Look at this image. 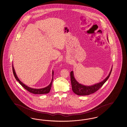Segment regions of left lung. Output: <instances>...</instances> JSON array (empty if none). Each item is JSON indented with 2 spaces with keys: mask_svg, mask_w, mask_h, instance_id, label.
Wrapping results in <instances>:
<instances>
[{
  "mask_svg": "<svg viewBox=\"0 0 127 127\" xmlns=\"http://www.w3.org/2000/svg\"><path fill=\"white\" fill-rule=\"evenodd\" d=\"M112 67L111 69L110 73L108 76L102 81L90 86H85L82 84H79L75 79L73 75V72H71L70 77L73 92L79 96L89 95L90 94L95 93L96 91L99 89L100 87L103 86V85L108 80V79H109L112 71Z\"/></svg>",
  "mask_w": 127,
  "mask_h": 127,
  "instance_id": "left-lung-1",
  "label": "left lung"
}]
</instances>
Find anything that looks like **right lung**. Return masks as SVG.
<instances>
[{
  "instance_id": "obj_1",
  "label": "right lung",
  "mask_w": 127,
  "mask_h": 127,
  "mask_svg": "<svg viewBox=\"0 0 127 127\" xmlns=\"http://www.w3.org/2000/svg\"><path fill=\"white\" fill-rule=\"evenodd\" d=\"M12 70H13L14 77H15L16 79L17 80V81L19 82V84L21 86H22L23 87H24L25 89L27 90L28 91H29L30 93H33L34 94H47V93H49L50 89H51V88L52 82L53 80V76H54V71H53L52 72V77H53L52 79L51 82L48 86H47V87H46L45 88H43L41 89H34V88H32L30 87H28V86H26L25 84L21 81L20 80H19V79H18V78L17 77V75L16 73L13 64H12Z\"/></svg>"
}]
</instances>
